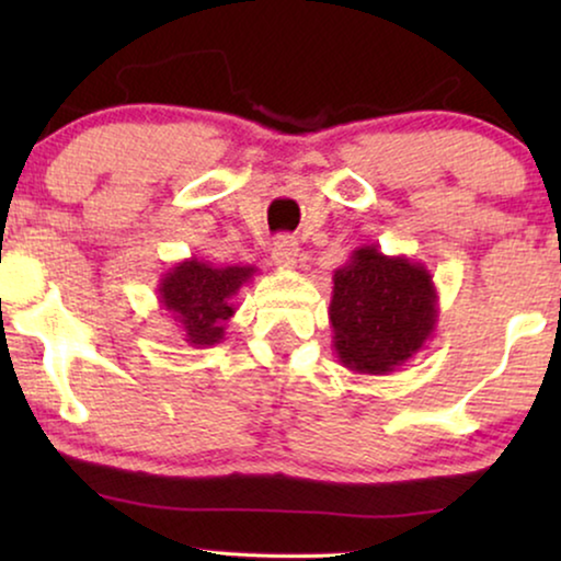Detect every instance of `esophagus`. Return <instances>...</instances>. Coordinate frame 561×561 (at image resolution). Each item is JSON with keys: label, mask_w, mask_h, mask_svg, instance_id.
I'll list each match as a JSON object with an SVG mask.
<instances>
[{"label": "esophagus", "mask_w": 561, "mask_h": 561, "mask_svg": "<svg viewBox=\"0 0 561 561\" xmlns=\"http://www.w3.org/2000/svg\"><path fill=\"white\" fill-rule=\"evenodd\" d=\"M298 257H301V248H298L296 237L280 234L273 248V263L278 267H296Z\"/></svg>", "instance_id": "obj_1"}]
</instances>
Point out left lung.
I'll return each instance as SVG.
<instances>
[{
	"instance_id": "8db88e82",
	"label": "left lung",
	"mask_w": 561,
	"mask_h": 561,
	"mask_svg": "<svg viewBox=\"0 0 561 561\" xmlns=\"http://www.w3.org/2000/svg\"><path fill=\"white\" fill-rule=\"evenodd\" d=\"M332 280V342L350 370L393 373L434 336L439 296L424 263L382 255L375 244H365L336 267Z\"/></svg>"
}]
</instances>
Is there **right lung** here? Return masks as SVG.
<instances>
[{
	"label": "right lung",
	"instance_id": "add662e5",
	"mask_svg": "<svg viewBox=\"0 0 561 561\" xmlns=\"http://www.w3.org/2000/svg\"><path fill=\"white\" fill-rule=\"evenodd\" d=\"M257 273L255 265H211L198 257L175 263L160 275L158 301L181 327L183 342L194 350L225 340L234 317V296Z\"/></svg>",
	"mask_w": 561,
	"mask_h": 561
}]
</instances>
